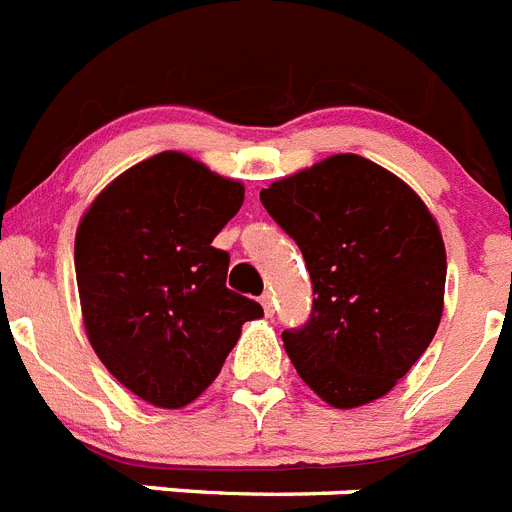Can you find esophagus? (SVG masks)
<instances>
[{
  "instance_id": "34e87169",
  "label": "esophagus",
  "mask_w": 512,
  "mask_h": 512,
  "mask_svg": "<svg viewBox=\"0 0 512 512\" xmlns=\"http://www.w3.org/2000/svg\"><path fill=\"white\" fill-rule=\"evenodd\" d=\"M261 305H264V313L266 316H274V298L266 292V295H261Z\"/></svg>"
}]
</instances>
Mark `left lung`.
<instances>
[{
  "mask_svg": "<svg viewBox=\"0 0 512 512\" xmlns=\"http://www.w3.org/2000/svg\"><path fill=\"white\" fill-rule=\"evenodd\" d=\"M303 251L313 308L282 331L298 375L336 409L381 399L430 347L443 316L445 246L404 181L334 155L261 191Z\"/></svg>",
  "mask_w": 512,
  "mask_h": 512,
  "instance_id": "1",
  "label": "left lung"
}]
</instances>
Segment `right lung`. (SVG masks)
<instances>
[{"mask_svg":"<svg viewBox=\"0 0 512 512\" xmlns=\"http://www.w3.org/2000/svg\"><path fill=\"white\" fill-rule=\"evenodd\" d=\"M243 186L181 152L134 165L90 204L74 238L87 339L139 399L186 406L220 375L240 326L264 316L227 290L230 256L214 235Z\"/></svg>","mask_w":512,"mask_h":512,"instance_id":"right-lung-1","label":"right lung"}]
</instances>
